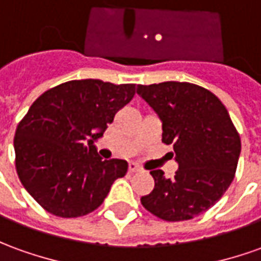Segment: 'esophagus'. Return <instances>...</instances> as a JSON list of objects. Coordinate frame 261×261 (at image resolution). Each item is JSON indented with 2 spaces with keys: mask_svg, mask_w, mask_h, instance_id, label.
<instances>
[{
  "mask_svg": "<svg viewBox=\"0 0 261 261\" xmlns=\"http://www.w3.org/2000/svg\"><path fill=\"white\" fill-rule=\"evenodd\" d=\"M128 171H130V172H138V171H141V168L137 165L136 162H130V165H128Z\"/></svg>",
  "mask_w": 261,
  "mask_h": 261,
  "instance_id": "34e87169",
  "label": "esophagus"
}]
</instances>
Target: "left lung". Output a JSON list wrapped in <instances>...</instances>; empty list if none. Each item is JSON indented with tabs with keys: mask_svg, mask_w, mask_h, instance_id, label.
Wrapping results in <instances>:
<instances>
[{
	"mask_svg": "<svg viewBox=\"0 0 261 261\" xmlns=\"http://www.w3.org/2000/svg\"><path fill=\"white\" fill-rule=\"evenodd\" d=\"M162 123V143L172 144L178 171L165 178L152 169L155 187L143 206L168 222L206 212L232 184L240 155V137L226 107L213 93L187 82L137 86Z\"/></svg>",
	"mask_w": 261,
	"mask_h": 261,
	"instance_id": "obj_1",
	"label": "left lung"
}]
</instances>
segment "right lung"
Wrapping results in <instances>:
<instances>
[{"mask_svg":"<svg viewBox=\"0 0 261 261\" xmlns=\"http://www.w3.org/2000/svg\"><path fill=\"white\" fill-rule=\"evenodd\" d=\"M134 94L136 85L72 80L29 107L14 140L16 172L45 211L61 218L87 215L127 174V161H103L94 143Z\"/></svg>","mask_w":261,"mask_h":261,"instance_id":"add662e5","label":"right lung"}]
</instances>
